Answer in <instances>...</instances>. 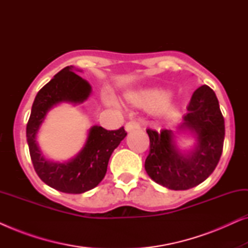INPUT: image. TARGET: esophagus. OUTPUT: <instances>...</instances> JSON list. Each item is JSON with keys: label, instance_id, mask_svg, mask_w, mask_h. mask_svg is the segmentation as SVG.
<instances>
[{"label": "esophagus", "instance_id": "obj_1", "mask_svg": "<svg viewBox=\"0 0 248 248\" xmlns=\"http://www.w3.org/2000/svg\"><path fill=\"white\" fill-rule=\"evenodd\" d=\"M139 128H140V124H139L137 121H130V122H127L126 125H125V130H126L127 132L139 130Z\"/></svg>", "mask_w": 248, "mask_h": 248}]
</instances>
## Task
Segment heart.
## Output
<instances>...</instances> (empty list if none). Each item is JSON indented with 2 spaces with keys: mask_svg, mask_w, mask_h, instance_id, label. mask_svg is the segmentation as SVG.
<instances>
[{
  "mask_svg": "<svg viewBox=\"0 0 248 248\" xmlns=\"http://www.w3.org/2000/svg\"><path fill=\"white\" fill-rule=\"evenodd\" d=\"M127 100L134 106L144 108V109L155 108V110L160 114L168 113L175 107L174 100L171 99V97H169L167 91L155 89V88L133 91V93L127 94ZM106 103L107 105H111L113 101L107 99Z\"/></svg>",
  "mask_w": 248,
  "mask_h": 248,
  "instance_id": "1",
  "label": "heart"
}]
</instances>
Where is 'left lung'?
Here are the masks:
<instances>
[{
  "label": "left lung",
  "mask_w": 248,
  "mask_h": 248,
  "mask_svg": "<svg viewBox=\"0 0 248 248\" xmlns=\"http://www.w3.org/2000/svg\"><path fill=\"white\" fill-rule=\"evenodd\" d=\"M179 130L196 139L194 149L185 154L176 145L171 130L148 128L150 151L144 168L152 181L174 191H184L204 182L220 160L225 140V120L215 91L208 86L192 94Z\"/></svg>",
  "instance_id": "left-lung-1"
}]
</instances>
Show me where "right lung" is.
<instances>
[{"label": "right lung", "mask_w": 248, "mask_h": 248, "mask_svg": "<svg viewBox=\"0 0 248 248\" xmlns=\"http://www.w3.org/2000/svg\"><path fill=\"white\" fill-rule=\"evenodd\" d=\"M73 70V66L64 67L38 91L27 124V142L33 168L45 184L63 193L81 194L103 181L111 154L127 133L124 127L107 131L94 125L82 150L71 160L54 162L44 157L36 138L50 108L61 103L82 104L91 93L89 82Z\"/></svg>", "instance_id": "add662e5"}]
</instances>
